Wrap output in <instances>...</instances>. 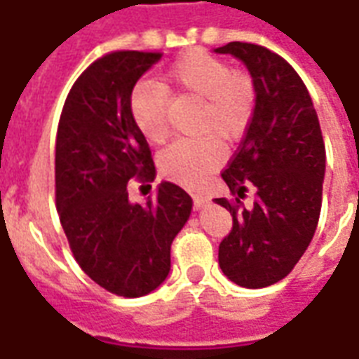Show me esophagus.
Returning <instances> with one entry per match:
<instances>
[{
	"label": "esophagus",
	"instance_id": "1",
	"mask_svg": "<svg viewBox=\"0 0 359 359\" xmlns=\"http://www.w3.org/2000/svg\"><path fill=\"white\" fill-rule=\"evenodd\" d=\"M209 203V198L207 196H201V194H196L194 196V207L196 209H201V207H205Z\"/></svg>",
	"mask_w": 359,
	"mask_h": 359
}]
</instances>
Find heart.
Here are the masks:
<instances>
[{
    "label": "heart",
    "instance_id": "obj_1",
    "mask_svg": "<svg viewBox=\"0 0 359 359\" xmlns=\"http://www.w3.org/2000/svg\"><path fill=\"white\" fill-rule=\"evenodd\" d=\"M167 93L201 98L196 131L213 133L220 140H236L247 131L255 112L253 79L232 70L226 60L205 51H190L167 68L158 83L142 81L129 95L133 123L150 142L165 140ZM222 161L213 137L175 140L159 156L167 177L184 187H201Z\"/></svg>",
    "mask_w": 359,
    "mask_h": 359
}]
</instances>
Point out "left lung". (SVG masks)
<instances>
[{
    "label": "left lung",
    "instance_id": "obj_1",
    "mask_svg": "<svg viewBox=\"0 0 359 359\" xmlns=\"http://www.w3.org/2000/svg\"><path fill=\"white\" fill-rule=\"evenodd\" d=\"M241 60L255 85V112L245 139L222 171L238 205L219 203L232 215V232L219 245L228 280L261 289L283 280L314 238L325 177V144L318 114L293 66L255 43L217 47ZM247 184L257 190L254 207L240 208Z\"/></svg>",
    "mask_w": 359,
    "mask_h": 359
}]
</instances>
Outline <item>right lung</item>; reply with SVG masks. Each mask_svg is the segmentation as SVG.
I'll return each mask as SVG.
<instances>
[{"instance_id": "1", "label": "right lung", "mask_w": 359, "mask_h": 359, "mask_svg": "<svg viewBox=\"0 0 359 359\" xmlns=\"http://www.w3.org/2000/svg\"><path fill=\"white\" fill-rule=\"evenodd\" d=\"M159 58L116 51L95 60L72 85L57 131V211L72 253L95 283L129 299L165 281L171 243L192 213V198L172 182H161L146 203L127 192L135 177L156 179L129 95Z\"/></svg>"}]
</instances>
